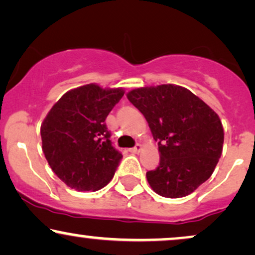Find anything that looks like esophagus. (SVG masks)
<instances>
[{"label":"esophagus","mask_w":255,"mask_h":255,"mask_svg":"<svg viewBox=\"0 0 255 255\" xmlns=\"http://www.w3.org/2000/svg\"><path fill=\"white\" fill-rule=\"evenodd\" d=\"M141 148H142V146H141L140 143H136L135 147H133V148H130L129 151H130L131 153H139V152L141 151Z\"/></svg>","instance_id":"obj_1"}]
</instances>
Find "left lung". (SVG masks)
Listing matches in <instances>:
<instances>
[{
    "mask_svg": "<svg viewBox=\"0 0 255 255\" xmlns=\"http://www.w3.org/2000/svg\"><path fill=\"white\" fill-rule=\"evenodd\" d=\"M127 98L158 141L160 161L146 173L153 191L167 198L185 197L209 179L222 154L225 133L207 103L174 84L134 89Z\"/></svg>",
    "mask_w": 255,
    "mask_h": 255,
    "instance_id": "left-lung-1",
    "label": "left lung"
}]
</instances>
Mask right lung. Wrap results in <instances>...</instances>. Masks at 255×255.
Segmentation results:
<instances>
[{
    "label": "right lung",
    "mask_w": 255,
    "mask_h": 255,
    "mask_svg": "<svg viewBox=\"0 0 255 255\" xmlns=\"http://www.w3.org/2000/svg\"><path fill=\"white\" fill-rule=\"evenodd\" d=\"M125 90L87 84L59 98L41 124L42 152L52 171L77 191H97L114 177L122 154L106 119Z\"/></svg>",
    "instance_id": "1"
}]
</instances>
